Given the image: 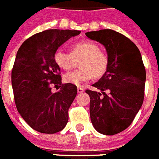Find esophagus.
I'll return each mask as SVG.
<instances>
[{
	"label": "esophagus",
	"instance_id": "34e87169",
	"mask_svg": "<svg viewBox=\"0 0 159 159\" xmlns=\"http://www.w3.org/2000/svg\"><path fill=\"white\" fill-rule=\"evenodd\" d=\"M84 91V89H83V87H81V86H78V87H77V92H78V93H83V92Z\"/></svg>",
	"mask_w": 159,
	"mask_h": 159
}]
</instances>
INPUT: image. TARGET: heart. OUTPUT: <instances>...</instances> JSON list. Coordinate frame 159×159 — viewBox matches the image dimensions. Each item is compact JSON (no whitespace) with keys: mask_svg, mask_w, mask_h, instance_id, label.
Returning <instances> with one entry per match:
<instances>
[{"mask_svg":"<svg viewBox=\"0 0 159 159\" xmlns=\"http://www.w3.org/2000/svg\"><path fill=\"white\" fill-rule=\"evenodd\" d=\"M79 69L65 75V81L68 83L80 85L95 77L103 76L109 67V56L100 50L98 44L92 41L77 42L71 45V52L59 49L54 54L56 64L64 70H70L74 66L75 59L81 58Z\"/></svg>","mask_w":159,"mask_h":159,"instance_id":"heart-1","label":"heart"}]
</instances>
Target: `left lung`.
<instances>
[{
	"mask_svg": "<svg viewBox=\"0 0 159 159\" xmlns=\"http://www.w3.org/2000/svg\"><path fill=\"white\" fill-rule=\"evenodd\" d=\"M86 36L104 45L109 60L105 74L93 84L102 93L86 90L92 124L99 133L116 135L130 126L142 107L145 66L136 44L118 32L102 29L88 32Z\"/></svg>",
	"mask_w": 159,
	"mask_h": 159,
	"instance_id": "8db88e82",
	"label": "left lung"
}]
</instances>
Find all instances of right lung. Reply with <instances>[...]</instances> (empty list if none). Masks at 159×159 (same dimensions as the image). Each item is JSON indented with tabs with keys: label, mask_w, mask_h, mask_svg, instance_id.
<instances>
[{
	"label": "right lung",
	"mask_w": 159,
	"mask_h": 159,
	"mask_svg": "<svg viewBox=\"0 0 159 159\" xmlns=\"http://www.w3.org/2000/svg\"><path fill=\"white\" fill-rule=\"evenodd\" d=\"M78 30L48 29L26 39L20 46L11 70L14 99L20 116L39 132L54 134L64 129L68 109L77 93L76 86L61 83V69L54 54ZM51 85L58 92L51 91Z\"/></svg>",
	"instance_id": "1"
}]
</instances>
